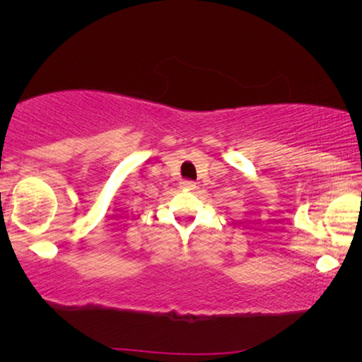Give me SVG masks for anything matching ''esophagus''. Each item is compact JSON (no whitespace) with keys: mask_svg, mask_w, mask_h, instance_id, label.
<instances>
[{"mask_svg":"<svg viewBox=\"0 0 362 362\" xmlns=\"http://www.w3.org/2000/svg\"><path fill=\"white\" fill-rule=\"evenodd\" d=\"M181 187L186 191H192L196 187V182L191 180H185V181H181Z\"/></svg>","mask_w":362,"mask_h":362,"instance_id":"34e87169","label":"esophagus"}]
</instances>
